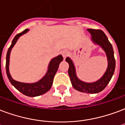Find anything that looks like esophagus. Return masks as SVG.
Here are the masks:
<instances>
[{
    "mask_svg": "<svg viewBox=\"0 0 125 125\" xmlns=\"http://www.w3.org/2000/svg\"><path fill=\"white\" fill-rule=\"evenodd\" d=\"M62 55L64 59H66V57L68 56V52H67L66 51H62Z\"/></svg>",
    "mask_w": 125,
    "mask_h": 125,
    "instance_id": "34e87169",
    "label": "esophagus"
}]
</instances>
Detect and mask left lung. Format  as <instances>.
Returning <instances> with one entry per match:
<instances>
[{
    "label": "left lung",
    "instance_id": "obj_1",
    "mask_svg": "<svg viewBox=\"0 0 125 125\" xmlns=\"http://www.w3.org/2000/svg\"><path fill=\"white\" fill-rule=\"evenodd\" d=\"M87 30L92 35L91 41L95 45L101 47L105 52L108 62V65L105 73H104L103 76L97 81L94 82H85L82 81L81 80H80L77 77L76 68L72 59L70 57H66V61L69 64L68 75L70 78V81L73 88L81 92L87 94H97L104 90L105 88L114 74L115 68L114 52L112 45L110 43L108 38L103 31L94 29H88Z\"/></svg>",
    "mask_w": 125,
    "mask_h": 125
}]
</instances>
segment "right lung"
Listing matches in <instances>:
<instances>
[{"mask_svg": "<svg viewBox=\"0 0 125 125\" xmlns=\"http://www.w3.org/2000/svg\"><path fill=\"white\" fill-rule=\"evenodd\" d=\"M28 31H29V30L26 29L20 33L17 34L12 41V44L8 49L7 54H6V71L7 76L10 80V83L12 84V86H14L18 90L22 93L23 94L26 95L29 97H35V96H39V95L43 94L47 92L50 90L51 86H52L54 76H55V74H56L57 70L59 68V64L62 61L63 57H62L61 55H60L51 59L50 62L49 64L48 69H47V71L45 75L37 82L29 84V83L20 82L14 80L11 76L10 71H9L10 52H11L12 49L14 46L17 41L20 38V37L22 35L26 33Z\"/></svg>", "mask_w": 125, "mask_h": 125, "instance_id": "obj_1", "label": "right lung"}]
</instances>
